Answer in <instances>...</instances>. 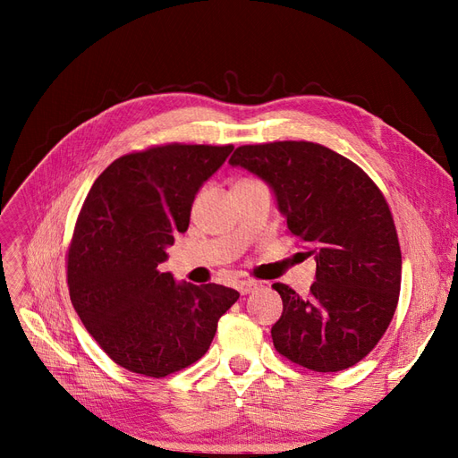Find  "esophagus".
I'll list each match as a JSON object with an SVG mask.
<instances>
[{
    "label": "esophagus",
    "instance_id": "1",
    "mask_svg": "<svg viewBox=\"0 0 458 458\" xmlns=\"http://www.w3.org/2000/svg\"><path fill=\"white\" fill-rule=\"evenodd\" d=\"M261 286V283L259 281H254V279H244V281H241L239 283V293L242 294V296H246V294H250V293H256V290Z\"/></svg>",
    "mask_w": 458,
    "mask_h": 458
}]
</instances>
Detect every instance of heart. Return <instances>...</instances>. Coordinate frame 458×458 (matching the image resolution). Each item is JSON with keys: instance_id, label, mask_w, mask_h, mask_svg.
Returning <instances> with one entry per match:
<instances>
[{"instance_id": "obj_1", "label": "heart", "mask_w": 458, "mask_h": 458, "mask_svg": "<svg viewBox=\"0 0 458 458\" xmlns=\"http://www.w3.org/2000/svg\"><path fill=\"white\" fill-rule=\"evenodd\" d=\"M242 182H248V179H242Z\"/></svg>"}]
</instances>
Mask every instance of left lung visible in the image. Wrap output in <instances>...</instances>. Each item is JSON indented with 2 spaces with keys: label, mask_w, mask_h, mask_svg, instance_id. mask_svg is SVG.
<instances>
[{
  "label": "left lung",
  "mask_w": 458,
  "mask_h": 458,
  "mask_svg": "<svg viewBox=\"0 0 458 458\" xmlns=\"http://www.w3.org/2000/svg\"><path fill=\"white\" fill-rule=\"evenodd\" d=\"M229 162L266 179L288 233L317 261L308 296L273 284L283 298L275 350L315 372L353 367L380 342L399 300L401 248L382 191L355 162L311 141L242 145Z\"/></svg>",
  "instance_id": "left-lung-1"
}]
</instances>
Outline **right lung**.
<instances>
[{
	"label": "right lung",
	"mask_w": 458,
	"mask_h": 458,
	"mask_svg": "<svg viewBox=\"0 0 458 458\" xmlns=\"http://www.w3.org/2000/svg\"><path fill=\"white\" fill-rule=\"evenodd\" d=\"M233 145H155L95 179L66 256L68 293L101 350L130 372L164 378L197 363L239 293L174 281L157 267L189 227L200 185Z\"/></svg>",
	"instance_id": "obj_1"
}]
</instances>
